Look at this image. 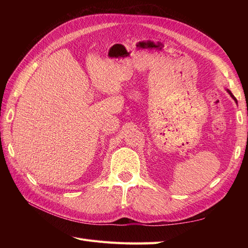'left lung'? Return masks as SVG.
<instances>
[{
  "instance_id": "left-lung-1",
  "label": "left lung",
  "mask_w": 248,
  "mask_h": 248,
  "mask_svg": "<svg viewBox=\"0 0 248 248\" xmlns=\"http://www.w3.org/2000/svg\"><path fill=\"white\" fill-rule=\"evenodd\" d=\"M226 91H227V93L230 94V96H231V98H232L233 100H234V101H235V103H238V101H236V99H235V97L233 96V94H232V93H231L230 91H229V89H226Z\"/></svg>"
}]
</instances>
